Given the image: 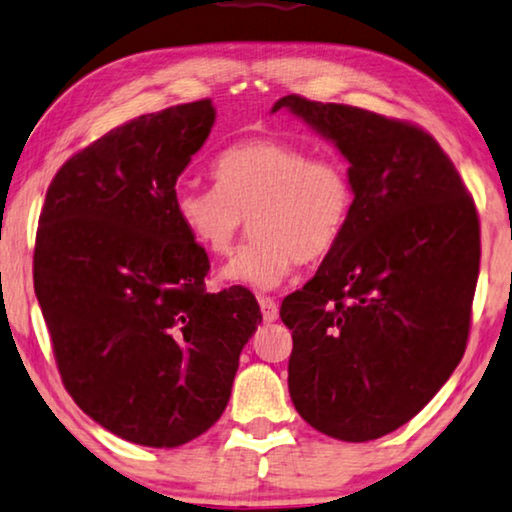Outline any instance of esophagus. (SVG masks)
I'll list each match as a JSON object with an SVG mask.
<instances>
[{
  "label": "esophagus",
  "mask_w": 512,
  "mask_h": 512,
  "mask_svg": "<svg viewBox=\"0 0 512 512\" xmlns=\"http://www.w3.org/2000/svg\"><path fill=\"white\" fill-rule=\"evenodd\" d=\"M258 305H261V311H263V318L268 323H272V321H277L279 318V305L277 302H274L272 298H258Z\"/></svg>",
  "instance_id": "34e87169"
}]
</instances>
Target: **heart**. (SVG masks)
I'll use <instances>...</instances> for the list:
<instances>
[{
  "instance_id": "b5f03b06",
  "label": "heart",
  "mask_w": 512,
  "mask_h": 512,
  "mask_svg": "<svg viewBox=\"0 0 512 512\" xmlns=\"http://www.w3.org/2000/svg\"><path fill=\"white\" fill-rule=\"evenodd\" d=\"M214 189L180 187L173 207L182 231L210 256H231L242 235L254 242L221 270L231 284L272 291L300 263L328 256L351 217L353 184L335 157H309L277 138H247L214 159Z\"/></svg>"
}]
</instances>
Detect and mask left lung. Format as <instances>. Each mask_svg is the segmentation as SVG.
Returning a JSON list of instances; mask_svg holds the SVG:
<instances>
[{
  "label": "left lung",
  "mask_w": 512,
  "mask_h": 512,
  "mask_svg": "<svg viewBox=\"0 0 512 512\" xmlns=\"http://www.w3.org/2000/svg\"><path fill=\"white\" fill-rule=\"evenodd\" d=\"M291 110L348 161L342 238L281 302L293 330L288 392L318 432L362 443L395 432L462 360L480 265L473 198L416 124L288 94Z\"/></svg>",
  "instance_id": "1"
}]
</instances>
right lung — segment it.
Returning <instances> with one entry per match:
<instances>
[{"instance_id": "obj_1", "label": "right lung", "mask_w": 512, "mask_h": 512, "mask_svg": "<svg viewBox=\"0 0 512 512\" xmlns=\"http://www.w3.org/2000/svg\"><path fill=\"white\" fill-rule=\"evenodd\" d=\"M214 117L203 99L108 131L57 170L36 231L34 291L64 388L138 446L207 432L263 321L247 288L205 291L210 258L175 217V182Z\"/></svg>"}]
</instances>
